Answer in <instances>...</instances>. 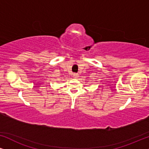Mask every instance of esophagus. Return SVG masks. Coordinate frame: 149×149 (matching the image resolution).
I'll use <instances>...</instances> for the list:
<instances>
[{
    "instance_id": "obj_1",
    "label": "esophagus",
    "mask_w": 149,
    "mask_h": 149,
    "mask_svg": "<svg viewBox=\"0 0 149 149\" xmlns=\"http://www.w3.org/2000/svg\"><path fill=\"white\" fill-rule=\"evenodd\" d=\"M74 78H77V77H79V74H77V73H74Z\"/></svg>"
}]
</instances>
